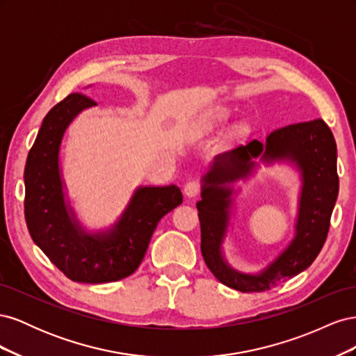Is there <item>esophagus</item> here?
<instances>
[{
  "instance_id": "1",
  "label": "esophagus",
  "mask_w": 356,
  "mask_h": 356,
  "mask_svg": "<svg viewBox=\"0 0 356 356\" xmlns=\"http://www.w3.org/2000/svg\"><path fill=\"white\" fill-rule=\"evenodd\" d=\"M200 193V182L197 181H188L184 186V195L187 197H196Z\"/></svg>"
}]
</instances>
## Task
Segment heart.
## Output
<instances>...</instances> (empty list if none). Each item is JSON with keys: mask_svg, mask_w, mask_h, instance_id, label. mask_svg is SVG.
<instances>
[{"mask_svg": "<svg viewBox=\"0 0 356 356\" xmlns=\"http://www.w3.org/2000/svg\"><path fill=\"white\" fill-rule=\"evenodd\" d=\"M230 115L227 108H215L207 114H203L199 120L195 124V131L202 135V134H207L209 131H212L213 127L220 126L221 123H224L227 120Z\"/></svg>", "mask_w": 356, "mask_h": 356, "instance_id": "heart-1", "label": "heart"}]
</instances>
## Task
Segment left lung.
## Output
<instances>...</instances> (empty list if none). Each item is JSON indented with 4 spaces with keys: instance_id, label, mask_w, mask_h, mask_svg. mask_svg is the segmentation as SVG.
Wrapping results in <instances>:
<instances>
[{
    "instance_id": "obj_1",
    "label": "left lung",
    "mask_w": 356,
    "mask_h": 356,
    "mask_svg": "<svg viewBox=\"0 0 356 356\" xmlns=\"http://www.w3.org/2000/svg\"><path fill=\"white\" fill-rule=\"evenodd\" d=\"M255 158L296 164L302 175V193L295 239L260 274L250 275L234 271L225 261L222 242L229 223L231 184L253 173ZM337 195V145L321 118L276 129L266 144L252 139L218 154L202 177V200L196 203L203 260L221 284L242 293H261L288 281L306 270L324 246Z\"/></svg>"
}]
</instances>
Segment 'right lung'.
<instances>
[{"label":"right lung","mask_w":356,"mask_h":356,"mask_svg":"<svg viewBox=\"0 0 356 356\" xmlns=\"http://www.w3.org/2000/svg\"><path fill=\"white\" fill-rule=\"evenodd\" d=\"M96 102L71 93L47 113L25 165V220L32 241L74 282L105 284L141 264L159 221L182 203L177 186L138 187L111 229L88 233L65 200L59 166L63 135Z\"/></svg>","instance_id":"obj_1"}]
</instances>
